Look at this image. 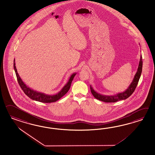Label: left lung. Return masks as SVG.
<instances>
[{"label": "left lung", "mask_w": 155, "mask_h": 155, "mask_svg": "<svg viewBox=\"0 0 155 155\" xmlns=\"http://www.w3.org/2000/svg\"><path fill=\"white\" fill-rule=\"evenodd\" d=\"M142 67H143V61H142V56H140V58L139 61V66L137 69L136 74L134 77V79L132 80L131 84L129 85L127 89L124 91L114 95H102L97 93L93 86L90 85V90L91 91V93L93 95L94 98L98 99L101 101H103L104 102H111L114 103L120 100H124L128 98L132 94L134 93L135 90L136 89V86L138 84L139 80L140 79L141 72H142Z\"/></svg>", "instance_id": "left-lung-1"}]
</instances>
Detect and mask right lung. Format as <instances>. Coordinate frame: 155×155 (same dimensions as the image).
Wrapping results in <instances>:
<instances>
[{"label":"right lung","mask_w":155,"mask_h":155,"mask_svg":"<svg viewBox=\"0 0 155 155\" xmlns=\"http://www.w3.org/2000/svg\"><path fill=\"white\" fill-rule=\"evenodd\" d=\"M15 60L14 61V68L15 71L16 75L17 80L18 81L20 86L21 87V89L23 90L24 93L26 94L29 98L40 102L42 103H52V102H55L59 100L60 99L62 98L64 95H65L67 92L70 89L71 87V84L72 81L74 79V77L76 75L77 73H73L71 77H69V80L68 81L67 83L66 84L64 87L61 89V90L57 93V94L54 95H49V94H46L42 92H39L38 91L34 90L31 89L28 86H27L25 84L22 80L21 79L20 77L19 76V74L18 73V71L16 69V66H15Z\"/></svg>","instance_id":"1"}]
</instances>
